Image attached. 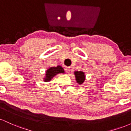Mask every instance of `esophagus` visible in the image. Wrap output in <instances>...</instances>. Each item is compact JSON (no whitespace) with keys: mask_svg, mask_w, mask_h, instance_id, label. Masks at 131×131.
<instances>
[{"mask_svg":"<svg viewBox=\"0 0 131 131\" xmlns=\"http://www.w3.org/2000/svg\"><path fill=\"white\" fill-rule=\"evenodd\" d=\"M64 70H65V71L67 72V73H69V72H70V68L69 67H66L65 68H64Z\"/></svg>","mask_w":131,"mask_h":131,"instance_id":"34e87169","label":"esophagus"}]
</instances>
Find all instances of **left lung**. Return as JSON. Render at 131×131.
<instances>
[{
    "instance_id": "1",
    "label": "left lung",
    "mask_w": 131,
    "mask_h": 131,
    "mask_svg": "<svg viewBox=\"0 0 131 131\" xmlns=\"http://www.w3.org/2000/svg\"><path fill=\"white\" fill-rule=\"evenodd\" d=\"M76 80L79 84H82L85 80L84 73L82 71H75L74 72Z\"/></svg>"
}]
</instances>
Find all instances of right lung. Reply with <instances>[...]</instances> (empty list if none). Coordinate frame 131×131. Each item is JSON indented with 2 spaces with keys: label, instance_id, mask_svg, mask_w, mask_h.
<instances>
[{
  "label": "right lung",
  "instance_id": "obj_1",
  "mask_svg": "<svg viewBox=\"0 0 131 131\" xmlns=\"http://www.w3.org/2000/svg\"><path fill=\"white\" fill-rule=\"evenodd\" d=\"M64 73V71L61 66H57V67H51L47 70L46 78H44V81L45 82L50 81L55 75L59 74V73Z\"/></svg>",
  "mask_w": 131,
  "mask_h": 131
}]
</instances>
